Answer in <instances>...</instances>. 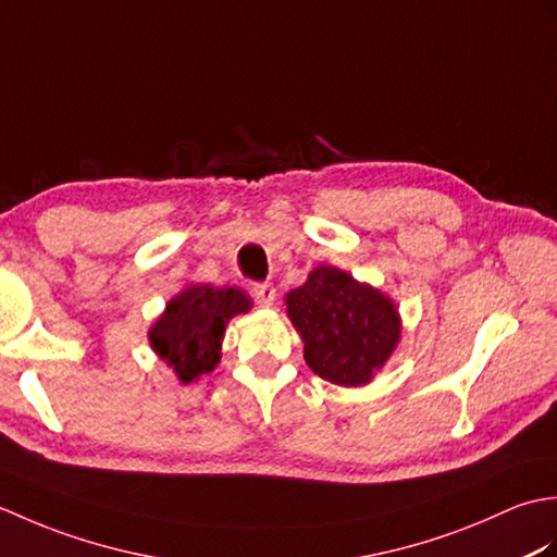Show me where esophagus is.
Listing matches in <instances>:
<instances>
[{
	"label": "esophagus",
	"instance_id": "1",
	"mask_svg": "<svg viewBox=\"0 0 557 557\" xmlns=\"http://www.w3.org/2000/svg\"><path fill=\"white\" fill-rule=\"evenodd\" d=\"M251 297L258 306H263V309H268V306H272V301H275V287L268 285V282H263V285H253L251 289Z\"/></svg>",
	"mask_w": 557,
	"mask_h": 557
}]
</instances>
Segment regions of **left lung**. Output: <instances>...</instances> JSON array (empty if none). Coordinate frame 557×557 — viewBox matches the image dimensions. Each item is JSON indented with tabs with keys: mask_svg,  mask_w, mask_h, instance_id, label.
Wrapping results in <instances>:
<instances>
[{
	"mask_svg": "<svg viewBox=\"0 0 557 557\" xmlns=\"http://www.w3.org/2000/svg\"><path fill=\"white\" fill-rule=\"evenodd\" d=\"M285 304L306 363L335 385L371 383L399 342L395 301L339 268L318 265Z\"/></svg>",
	"mask_w": 557,
	"mask_h": 557,
	"instance_id": "8db88e82",
	"label": "left lung"
}]
</instances>
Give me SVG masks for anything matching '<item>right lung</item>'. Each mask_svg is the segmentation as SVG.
I'll list each match as a JSON object with an SVG mask.
<instances>
[{"label": "right lung", "instance_id": "obj_1", "mask_svg": "<svg viewBox=\"0 0 557 557\" xmlns=\"http://www.w3.org/2000/svg\"><path fill=\"white\" fill-rule=\"evenodd\" d=\"M248 309L251 299L242 289L191 285L170 299L168 309L152 323L150 347L188 385L220 363L224 327Z\"/></svg>", "mask_w": 557, "mask_h": 557}]
</instances>
